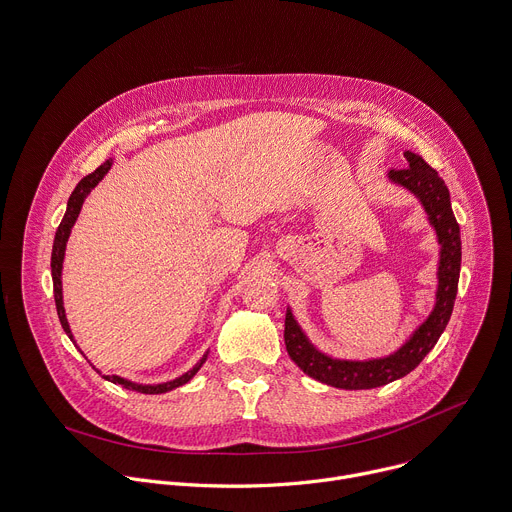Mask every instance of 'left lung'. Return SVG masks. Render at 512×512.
Here are the masks:
<instances>
[{"instance_id": "1", "label": "left lung", "mask_w": 512, "mask_h": 512, "mask_svg": "<svg viewBox=\"0 0 512 512\" xmlns=\"http://www.w3.org/2000/svg\"><path fill=\"white\" fill-rule=\"evenodd\" d=\"M403 156L407 160V168L389 170L387 178L393 184L409 190L421 202L427 214V221L435 231L437 245H440L433 310L413 330V334L391 354L379 358L348 360L334 358L316 348L314 342L298 324L294 312L287 306L283 338L289 358L294 360L308 377L336 389H375L409 375L425 358V354L435 346V342L440 340L454 310L462 263V241L460 227L452 212L450 190L446 182L440 178V174L431 166H427V162L421 156L409 150Z\"/></svg>"}]
</instances>
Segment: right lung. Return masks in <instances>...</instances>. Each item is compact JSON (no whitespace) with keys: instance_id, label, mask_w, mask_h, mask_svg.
<instances>
[{"instance_id":"1","label":"right lung","mask_w":512,"mask_h":512,"mask_svg":"<svg viewBox=\"0 0 512 512\" xmlns=\"http://www.w3.org/2000/svg\"><path fill=\"white\" fill-rule=\"evenodd\" d=\"M111 166H113V158L105 160L93 174L85 176V178L77 184V188L72 190V194H70V198H68V202H66V212H64V216H62V221H60L58 231H56V237H54V247H52L50 267H52V281H54L56 312H58V318H60V324H62L66 336L72 340V344H75L77 348H79V344H77V340H75V334H72V330H70V324H68L66 312H64V300H62V263H64V253H66L68 237H70L72 227H75L77 218H79V214H81V208H83L85 198H87V196L91 194V190L107 176V172L111 170ZM79 350H81V348H79ZM81 354H85V352L81 350ZM85 358H87V356H85ZM206 358H208V350L202 354V358L194 364V367H192L190 371H186L184 375H180V377H176V379H172V381H166V383H150V385L135 383V381L123 379V377H119V375H103V373L95 367V364H93V369H95L99 375H103L107 381H111V383H115V385H121V387L129 389V391L143 393V395H162V393H168V391H172V389H178V387L186 385V383L200 371V367L206 362Z\"/></svg>"}]
</instances>
